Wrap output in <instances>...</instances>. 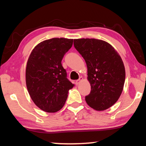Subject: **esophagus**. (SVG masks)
I'll use <instances>...</instances> for the list:
<instances>
[{
    "instance_id": "34e87169",
    "label": "esophagus",
    "mask_w": 146,
    "mask_h": 146,
    "mask_svg": "<svg viewBox=\"0 0 146 146\" xmlns=\"http://www.w3.org/2000/svg\"><path fill=\"white\" fill-rule=\"evenodd\" d=\"M83 80V78H82V77H80V78L78 79V80H76L75 81L76 85H78V84L81 82V80Z\"/></svg>"
}]
</instances>
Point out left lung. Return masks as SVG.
Listing matches in <instances>:
<instances>
[{"label":"left lung","instance_id":"8db88e82","mask_svg":"<svg viewBox=\"0 0 146 146\" xmlns=\"http://www.w3.org/2000/svg\"><path fill=\"white\" fill-rule=\"evenodd\" d=\"M74 47L84 58L91 92L88 104L103 111L116 103L122 92L125 72L123 61L113 47L95 38L74 39Z\"/></svg>","mask_w":146,"mask_h":146}]
</instances>
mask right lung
I'll list each match as a JSON object with an SVG mask.
<instances>
[{
  "instance_id": "1",
  "label": "right lung",
  "mask_w": 146,
  "mask_h": 146,
  "mask_svg": "<svg viewBox=\"0 0 146 146\" xmlns=\"http://www.w3.org/2000/svg\"><path fill=\"white\" fill-rule=\"evenodd\" d=\"M73 39L53 38L39 43L27 62L26 82L36 106L48 113L62 108L73 84L67 78L62 60L73 45Z\"/></svg>"
}]
</instances>
